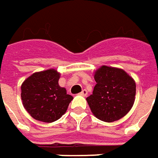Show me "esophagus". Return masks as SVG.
Returning <instances> with one entry per match:
<instances>
[{
  "mask_svg": "<svg viewBox=\"0 0 158 158\" xmlns=\"http://www.w3.org/2000/svg\"><path fill=\"white\" fill-rule=\"evenodd\" d=\"M80 95L82 96V97H85V96H87V95H88V91H87L86 89H82V91L80 93Z\"/></svg>",
  "mask_w": 158,
  "mask_h": 158,
  "instance_id": "obj_1",
  "label": "esophagus"
}]
</instances>
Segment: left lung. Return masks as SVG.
<instances>
[{
  "mask_svg": "<svg viewBox=\"0 0 158 158\" xmlns=\"http://www.w3.org/2000/svg\"><path fill=\"white\" fill-rule=\"evenodd\" d=\"M93 93L86 98L96 118L105 122L123 118L134 106L136 84L133 77L118 68L101 66L94 72Z\"/></svg>",
  "mask_w": 158,
  "mask_h": 158,
  "instance_id": "8db88e82",
  "label": "left lung"
}]
</instances>
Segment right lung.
Returning <instances> with one entry per match:
<instances>
[{
  "mask_svg": "<svg viewBox=\"0 0 158 158\" xmlns=\"http://www.w3.org/2000/svg\"><path fill=\"white\" fill-rule=\"evenodd\" d=\"M60 73L54 69L35 72L21 85V99L24 109L35 119L51 123L67 112L73 99L59 85Z\"/></svg>",
  "mask_w": 158,
  "mask_h": 158,
  "instance_id": "right-lung-1",
  "label": "right lung"
}]
</instances>
